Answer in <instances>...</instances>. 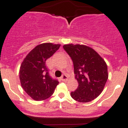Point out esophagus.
<instances>
[{
    "mask_svg": "<svg viewBox=\"0 0 128 128\" xmlns=\"http://www.w3.org/2000/svg\"><path fill=\"white\" fill-rule=\"evenodd\" d=\"M61 79H62V81H66L68 80L67 76H66V75H65V74L62 76V78H61Z\"/></svg>",
    "mask_w": 128,
    "mask_h": 128,
    "instance_id": "34e87169",
    "label": "esophagus"
}]
</instances>
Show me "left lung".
<instances>
[{
	"label": "left lung",
	"mask_w": 128,
	"mask_h": 128,
	"mask_svg": "<svg viewBox=\"0 0 128 128\" xmlns=\"http://www.w3.org/2000/svg\"><path fill=\"white\" fill-rule=\"evenodd\" d=\"M63 48L72 59L78 88L70 96L80 102H90L103 90L108 78L106 62L96 50L80 44H66Z\"/></svg>",
	"instance_id": "1"
}]
</instances>
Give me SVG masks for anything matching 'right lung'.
I'll list each match as a JSON object with an SVG mask.
<instances>
[{
	"label": "right lung",
	"instance_id": "1",
	"mask_svg": "<svg viewBox=\"0 0 128 128\" xmlns=\"http://www.w3.org/2000/svg\"><path fill=\"white\" fill-rule=\"evenodd\" d=\"M60 46L52 43L40 44L29 52L21 64L19 71L21 86L34 100H42L50 97L58 84V81L49 75L46 62Z\"/></svg>",
	"mask_w": 128,
	"mask_h": 128
}]
</instances>
